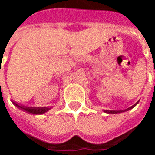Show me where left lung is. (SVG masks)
<instances>
[{
    "mask_svg": "<svg viewBox=\"0 0 155 155\" xmlns=\"http://www.w3.org/2000/svg\"><path fill=\"white\" fill-rule=\"evenodd\" d=\"M154 87H155V83H154ZM137 103H138V102H136L135 104L133 105L132 107H128L127 109H125V110H120V111H110V110H104V112H106V113H108V114H117V113H122V112L128 111V110H130V109H132V108H133L134 107H135Z\"/></svg>",
    "mask_w": 155,
    "mask_h": 155,
    "instance_id": "1",
    "label": "left lung"
}]
</instances>
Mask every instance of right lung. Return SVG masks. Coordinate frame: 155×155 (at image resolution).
I'll return each instance as SVG.
<instances>
[{"mask_svg":"<svg viewBox=\"0 0 155 155\" xmlns=\"http://www.w3.org/2000/svg\"><path fill=\"white\" fill-rule=\"evenodd\" d=\"M14 105L17 107L18 108H21V110H24L27 113H29L32 114H42L44 113L48 112V110H50V108L48 107H22L19 105L14 103Z\"/></svg>","mask_w":155,"mask_h":155,"instance_id":"1","label":"right lung"}]
</instances>
